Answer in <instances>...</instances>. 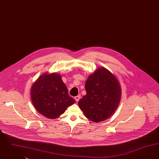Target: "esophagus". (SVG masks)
Listing matches in <instances>:
<instances>
[{
	"instance_id": "obj_1",
	"label": "esophagus",
	"mask_w": 159,
	"mask_h": 159,
	"mask_svg": "<svg viewBox=\"0 0 159 159\" xmlns=\"http://www.w3.org/2000/svg\"><path fill=\"white\" fill-rule=\"evenodd\" d=\"M80 96H76V97H75V100H76L77 102H78L79 101V99H80Z\"/></svg>"
}]
</instances>
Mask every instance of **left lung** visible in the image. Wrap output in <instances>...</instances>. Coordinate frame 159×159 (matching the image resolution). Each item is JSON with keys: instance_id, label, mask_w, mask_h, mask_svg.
Returning <instances> with one entry per match:
<instances>
[{"instance_id": "8db88e82", "label": "left lung", "mask_w": 159, "mask_h": 159, "mask_svg": "<svg viewBox=\"0 0 159 159\" xmlns=\"http://www.w3.org/2000/svg\"><path fill=\"white\" fill-rule=\"evenodd\" d=\"M86 94L78 104L85 117L98 123L115 112L121 98V87L117 78L104 67L89 76L85 83Z\"/></svg>"}]
</instances>
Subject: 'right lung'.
<instances>
[{
  "instance_id": "add662e5",
  "label": "right lung",
  "mask_w": 159,
  "mask_h": 159,
  "mask_svg": "<svg viewBox=\"0 0 159 159\" xmlns=\"http://www.w3.org/2000/svg\"><path fill=\"white\" fill-rule=\"evenodd\" d=\"M33 104L39 113L54 119L64 113L75 100L69 96L68 89L60 75L45 73L40 76L31 88Z\"/></svg>"
}]
</instances>
